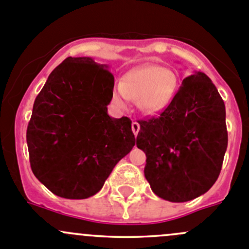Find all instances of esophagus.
Segmentation results:
<instances>
[{"label": "esophagus", "mask_w": 249, "mask_h": 249, "mask_svg": "<svg viewBox=\"0 0 249 249\" xmlns=\"http://www.w3.org/2000/svg\"><path fill=\"white\" fill-rule=\"evenodd\" d=\"M132 130H133V133H134V135H138V133H139V130H140V124H138L137 121L132 122Z\"/></svg>", "instance_id": "esophagus-1"}]
</instances>
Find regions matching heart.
I'll return each mask as SVG.
<instances>
[{
	"label": "heart",
	"instance_id": "obj_1",
	"mask_svg": "<svg viewBox=\"0 0 249 249\" xmlns=\"http://www.w3.org/2000/svg\"><path fill=\"white\" fill-rule=\"evenodd\" d=\"M177 87L178 78L173 71L147 64L125 73L112 93V99L119 107H125L128 99L135 100L142 114L156 115L168 107Z\"/></svg>",
	"mask_w": 249,
	"mask_h": 249
}]
</instances>
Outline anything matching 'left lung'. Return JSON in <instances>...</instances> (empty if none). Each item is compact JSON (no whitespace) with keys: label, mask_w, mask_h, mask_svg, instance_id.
<instances>
[{"label":"left lung","mask_w":249,"mask_h":249,"mask_svg":"<svg viewBox=\"0 0 249 249\" xmlns=\"http://www.w3.org/2000/svg\"><path fill=\"white\" fill-rule=\"evenodd\" d=\"M138 122L137 146L146 155L144 174L151 190L171 202L207 193L228 147L225 105L211 78L188 76L160 116Z\"/></svg>","instance_id":"left-lung-1"}]
</instances>
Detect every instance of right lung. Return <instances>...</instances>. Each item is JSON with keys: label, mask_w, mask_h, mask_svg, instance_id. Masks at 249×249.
I'll return each mask as SVG.
<instances>
[{"label": "right lung", "mask_w": 249, "mask_h": 249, "mask_svg": "<svg viewBox=\"0 0 249 249\" xmlns=\"http://www.w3.org/2000/svg\"><path fill=\"white\" fill-rule=\"evenodd\" d=\"M114 75L92 58H66L36 97L26 130L30 166L54 195H95L135 144L132 121L107 115Z\"/></svg>", "instance_id": "1"}]
</instances>
